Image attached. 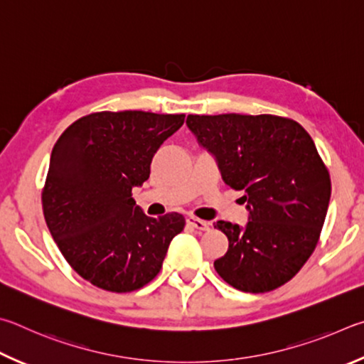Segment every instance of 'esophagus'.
Returning <instances> with one entry per match:
<instances>
[{
	"mask_svg": "<svg viewBox=\"0 0 364 364\" xmlns=\"http://www.w3.org/2000/svg\"><path fill=\"white\" fill-rule=\"evenodd\" d=\"M187 222L190 225H192L193 228H196V230H209V222L206 220H201L198 218H193V215H190V218L187 219Z\"/></svg>",
	"mask_w": 364,
	"mask_h": 364,
	"instance_id": "1",
	"label": "esophagus"
}]
</instances>
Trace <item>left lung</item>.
Returning a JSON list of instances; mask_svg holds the SVG:
<instances>
[{
	"label": "left lung",
	"instance_id": "8db88e82",
	"mask_svg": "<svg viewBox=\"0 0 364 364\" xmlns=\"http://www.w3.org/2000/svg\"><path fill=\"white\" fill-rule=\"evenodd\" d=\"M187 126L227 186L243 190L250 211L245 228L215 222L228 238L215 272L254 294L288 283L315 251L331 198L329 171L310 134L275 114H188Z\"/></svg>",
	"mask_w": 364,
	"mask_h": 364
}]
</instances>
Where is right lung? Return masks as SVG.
<instances>
[{
  "instance_id": "1",
  "label": "right lung",
  "mask_w": 364,
  "mask_h": 364,
  "mask_svg": "<svg viewBox=\"0 0 364 364\" xmlns=\"http://www.w3.org/2000/svg\"><path fill=\"white\" fill-rule=\"evenodd\" d=\"M183 119V113L97 112L55 142L41 193L44 219L70 267L97 288L131 292L150 283L186 227L182 214L149 218L132 198Z\"/></svg>"
}]
</instances>
